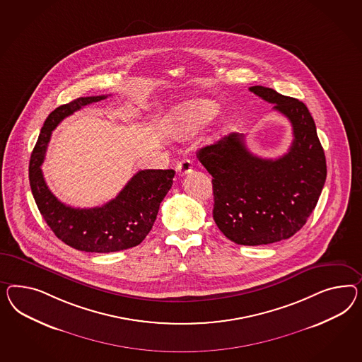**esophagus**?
Wrapping results in <instances>:
<instances>
[{
	"label": "esophagus",
	"instance_id": "obj_1",
	"mask_svg": "<svg viewBox=\"0 0 362 362\" xmlns=\"http://www.w3.org/2000/svg\"><path fill=\"white\" fill-rule=\"evenodd\" d=\"M176 170H177L179 175H187V174L192 173V162H191L189 159L185 158V159H182V160H179V162H177V165H176Z\"/></svg>",
	"mask_w": 362,
	"mask_h": 362
}]
</instances>
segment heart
Returning <instances> with one entry per match:
<instances>
[{"instance_id":"obj_1","label":"heart","mask_w":362,"mask_h":362,"mask_svg":"<svg viewBox=\"0 0 362 362\" xmlns=\"http://www.w3.org/2000/svg\"><path fill=\"white\" fill-rule=\"evenodd\" d=\"M215 112V105L208 101H194L175 107L166 119V132L174 137H185L206 122Z\"/></svg>"}]
</instances>
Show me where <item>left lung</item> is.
<instances>
[{"instance_id": "1", "label": "left lung", "mask_w": 362, "mask_h": 362, "mask_svg": "<svg viewBox=\"0 0 362 362\" xmlns=\"http://www.w3.org/2000/svg\"><path fill=\"white\" fill-rule=\"evenodd\" d=\"M290 119V150L276 159L253 156L243 134H229L197 151L212 175L214 220L226 238L257 246L290 238L317 204L327 177L322 144L310 110L273 88H249Z\"/></svg>"}]
</instances>
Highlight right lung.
<instances>
[{
  "label": "right lung",
  "mask_w": 362,
  "mask_h": 362,
  "mask_svg": "<svg viewBox=\"0 0 362 362\" xmlns=\"http://www.w3.org/2000/svg\"><path fill=\"white\" fill-rule=\"evenodd\" d=\"M107 96L78 98L51 112L30 158L31 192L51 230L74 249L88 253H112L141 244L151 230L159 206L173 186L174 170H142L113 200L95 208H74L59 202L42 174L51 133L74 112Z\"/></svg>",
  "instance_id": "obj_1"
}]
</instances>
